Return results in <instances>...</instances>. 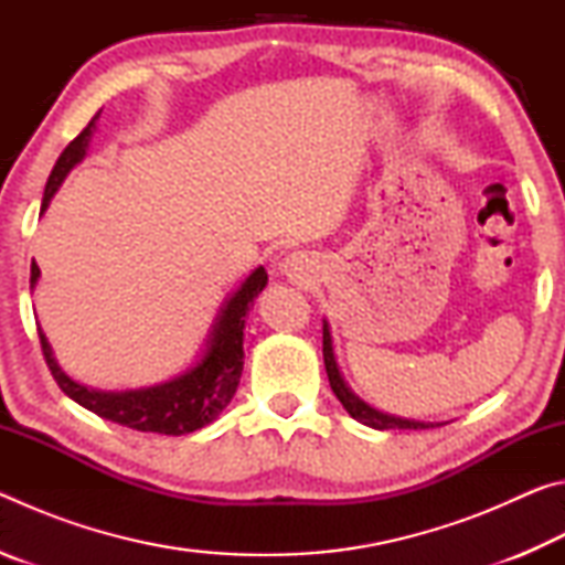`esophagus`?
Returning a JSON list of instances; mask_svg holds the SVG:
<instances>
[{"mask_svg":"<svg viewBox=\"0 0 565 565\" xmlns=\"http://www.w3.org/2000/svg\"><path fill=\"white\" fill-rule=\"evenodd\" d=\"M281 266H284V274L289 276L291 281H306L311 274V264L303 254H291Z\"/></svg>","mask_w":565,"mask_h":565,"instance_id":"34e87169","label":"esophagus"}]
</instances>
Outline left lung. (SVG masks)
Masks as SVG:
<instances>
[{"instance_id": "left-lung-1", "label": "left lung", "mask_w": 565, "mask_h": 565, "mask_svg": "<svg viewBox=\"0 0 565 565\" xmlns=\"http://www.w3.org/2000/svg\"><path fill=\"white\" fill-rule=\"evenodd\" d=\"M323 363H327V374H329V384L331 391L337 394V398L341 401V406L349 411L351 418L361 420V424H366L371 428H379V431H386V428H434V424H420V420H406V418H396V416H386L381 414V411L371 408L363 404L359 396L351 394V388L343 384V379L337 369V361H333V351H331V333L329 327L323 323Z\"/></svg>"}]
</instances>
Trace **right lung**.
Masks as SVG:
<instances>
[{
  "label": "right lung",
  "instance_id": "obj_1",
  "mask_svg": "<svg viewBox=\"0 0 565 565\" xmlns=\"http://www.w3.org/2000/svg\"><path fill=\"white\" fill-rule=\"evenodd\" d=\"M97 119L99 111L94 114L87 127L76 134L62 151V157L56 159V164L44 186L42 212L50 206V199L54 196V191L60 189L64 177L70 174L74 164H79L84 154H87L89 137ZM36 279H40V266L32 262L30 284L34 286ZM266 279H269V276H266L264 266H259V269L238 286L236 294L222 309V317L216 321L204 359L199 361L194 369L186 371L184 376L169 381V384L141 391H124V394H107V391H94L76 384V381H72L60 366H56L50 343H46L44 333L40 331L44 361L64 394L74 398L79 406L89 408L92 414L114 420V424L134 428V431L164 436L191 434L196 431V428L212 424L236 394L238 379H242L244 369V317L252 301L264 291Z\"/></svg>",
  "mask_w": 565,
  "mask_h": 565
}]
</instances>
